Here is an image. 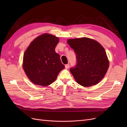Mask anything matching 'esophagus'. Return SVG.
<instances>
[{"label": "esophagus", "mask_w": 127, "mask_h": 127, "mask_svg": "<svg viewBox=\"0 0 127 127\" xmlns=\"http://www.w3.org/2000/svg\"><path fill=\"white\" fill-rule=\"evenodd\" d=\"M69 67V64H67L65 65V68H66V69H68Z\"/></svg>", "instance_id": "34e87169"}]
</instances>
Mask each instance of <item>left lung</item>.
Returning a JSON list of instances; mask_svg holds the SVG:
<instances>
[{"mask_svg": "<svg viewBox=\"0 0 127 127\" xmlns=\"http://www.w3.org/2000/svg\"><path fill=\"white\" fill-rule=\"evenodd\" d=\"M67 42L76 55V66L70 69L76 82L84 87L95 85L100 82L109 67L108 58L103 46L86 37L69 39Z\"/></svg>", "mask_w": 127, "mask_h": 127, "instance_id": "1", "label": "left lung"}]
</instances>
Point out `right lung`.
Here are the masks:
<instances>
[{"label":"right lung","mask_w":127,"mask_h":127,"mask_svg":"<svg viewBox=\"0 0 127 127\" xmlns=\"http://www.w3.org/2000/svg\"><path fill=\"white\" fill-rule=\"evenodd\" d=\"M58 37L44 33L36 37L25 50L23 68L30 81L37 85L47 86L54 82L64 68L55 48Z\"/></svg>","instance_id":"right-lung-1"}]
</instances>
